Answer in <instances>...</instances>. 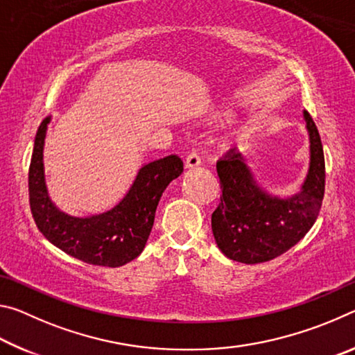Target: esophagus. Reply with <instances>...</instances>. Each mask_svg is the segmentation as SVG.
Listing matches in <instances>:
<instances>
[{
    "mask_svg": "<svg viewBox=\"0 0 355 355\" xmlns=\"http://www.w3.org/2000/svg\"><path fill=\"white\" fill-rule=\"evenodd\" d=\"M199 164H200V155L197 150H192V152H189L188 156H186V167L192 169V167H197Z\"/></svg>",
    "mask_w": 355,
    "mask_h": 355,
    "instance_id": "34e87169",
    "label": "esophagus"
}]
</instances>
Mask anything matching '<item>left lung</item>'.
Listing matches in <instances>:
<instances>
[{"instance_id":"left-lung-1","label":"left lung","mask_w":355,"mask_h":355,"mask_svg":"<svg viewBox=\"0 0 355 355\" xmlns=\"http://www.w3.org/2000/svg\"><path fill=\"white\" fill-rule=\"evenodd\" d=\"M304 119L310 135V169L300 192L290 199L264 192L236 148L216 164L222 197L211 214V228L218 248L230 260L245 264L274 260L313 227L324 199L326 164L313 119L307 111Z\"/></svg>"}]
</instances>
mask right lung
<instances>
[{
    "instance_id": "add662e5",
    "label": "right lung",
    "mask_w": 355,
    "mask_h": 355,
    "mask_svg": "<svg viewBox=\"0 0 355 355\" xmlns=\"http://www.w3.org/2000/svg\"><path fill=\"white\" fill-rule=\"evenodd\" d=\"M50 117L35 135L28 188L35 225L48 241L65 254L95 266L119 268L139 257L152 232L155 211L166 186L182 175L177 155L156 159L139 169L127 196L103 214L75 218L50 200L44 177V141Z\"/></svg>"
}]
</instances>
